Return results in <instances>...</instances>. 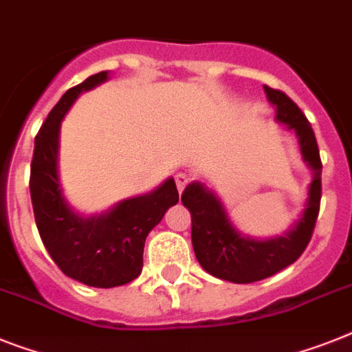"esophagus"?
Wrapping results in <instances>:
<instances>
[{
  "label": "esophagus",
  "instance_id": "34e87169",
  "mask_svg": "<svg viewBox=\"0 0 352 352\" xmlns=\"http://www.w3.org/2000/svg\"><path fill=\"white\" fill-rule=\"evenodd\" d=\"M188 182H190V177L186 175V173H177L175 184H177V190H179V193H182V191H184V188L188 186Z\"/></svg>",
  "mask_w": 352,
  "mask_h": 352
}]
</instances>
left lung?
<instances>
[{
    "label": "left lung",
    "mask_w": 352,
    "mask_h": 352,
    "mask_svg": "<svg viewBox=\"0 0 352 352\" xmlns=\"http://www.w3.org/2000/svg\"><path fill=\"white\" fill-rule=\"evenodd\" d=\"M268 102L276 107V120L285 123L299 138L304 162L313 177L302 217L285 236L270 240H252L236 231L226 209L202 182H191L182 193L184 208L191 212V241L200 267L223 281L247 285L274 276L299 259L311 240L322 197V161L309 121L297 103L283 91L263 85Z\"/></svg>",
    "instance_id": "left-lung-1"
}]
</instances>
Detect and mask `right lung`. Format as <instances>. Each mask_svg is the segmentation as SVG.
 <instances>
[{
	"label": "right lung",
	"instance_id": "right-lung-1",
	"mask_svg": "<svg viewBox=\"0 0 352 352\" xmlns=\"http://www.w3.org/2000/svg\"><path fill=\"white\" fill-rule=\"evenodd\" d=\"M107 78L102 71L66 91L35 135L30 168L32 206L44 247L67 277L94 288H114L140 276L146 236L179 202L171 177L152 193L123 200L96 217L76 214L64 199L58 181L60 121L82 91Z\"/></svg>",
	"mask_w": 352,
	"mask_h": 352
}]
</instances>
